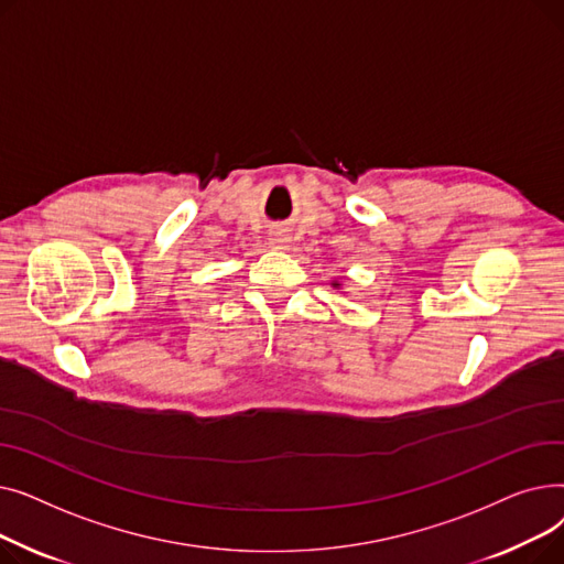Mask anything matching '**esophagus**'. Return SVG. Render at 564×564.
Returning a JSON list of instances; mask_svg holds the SVG:
<instances>
[{
  "mask_svg": "<svg viewBox=\"0 0 564 564\" xmlns=\"http://www.w3.org/2000/svg\"><path fill=\"white\" fill-rule=\"evenodd\" d=\"M267 240H270V247H272V249L285 251V249L290 247V242H292V237H290V232H288L285 228H274V230L270 232V237H267Z\"/></svg>",
  "mask_w": 564,
  "mask_h": 564,
  "instance_id": "esophagus-1",
  "label": "esophagus"
}]
</instances>
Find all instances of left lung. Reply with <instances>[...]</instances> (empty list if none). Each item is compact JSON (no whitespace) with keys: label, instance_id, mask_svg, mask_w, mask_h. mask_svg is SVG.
Here are the masks:
<instances>
[{"label":"left lung","instance_id":"1","mask_svg":"<svg viewBox=\"0 0 564 564\" xmlns=\"http://www.w3.org/2000/svg\"><path fill=\"white\" fill-rule=\"evenodd\" d=\"M332 285H334V288H336V290H340V283H338V281H334V283H332Z\"/></svg>","mask_w":564,"mask_h":564}]
</instances>
